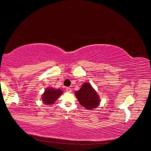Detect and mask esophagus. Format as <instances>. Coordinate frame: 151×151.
<instances>
[{"label":"esophagus","mask_w":151,"mask_h":151,"mask_svg":"<svg viewBox=\"0 0 151 151\" xmlns=\"http://www.w3.org/2000/svg\"><path fill=\"white\" fill-rule=\"evenodd\" d=\"M66 91L68 92V93H70V92H71V89L70 88H66Z\"/></svg>","instance_id":"1"}]
</instances>
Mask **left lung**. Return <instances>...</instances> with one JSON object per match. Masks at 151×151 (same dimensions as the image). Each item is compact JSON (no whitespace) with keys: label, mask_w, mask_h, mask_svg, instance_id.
Instances as JSON below:
<instances>
[{"label":"left lung","mask_w":151,"mask_h":151,"mask_svg":"<svg viewBox=\"0 0 151 151\" xmlns=\"http://www.w3.org/2000/svg\"><path fill=\"white\" fill-rule=\"evenodd\" d=\"M75 94L80 104L86 109H93L99 104V97L88 83H83L80 90L76 91Z\"/></svg>","instance_id":"left-lung-1"}]
</instances>
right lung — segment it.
<instances>
[{
	"instance_id": "add662e5",
	"label": "right lung",
	"mask_w": 151,
	"mask_h": 151,
	"mask_svg": "<svg viewBox=\"0 0 151 151\" xmlns=\"http://www.w3.org/2000/svg\"><path fill=\"white\" fill-rule=\"evenodd\" d=\"M62 93V91L60 89L48 88L45 90L44 93L42 96V101L46 105L52 104Z\"/></svg>"
}]
</instances>
